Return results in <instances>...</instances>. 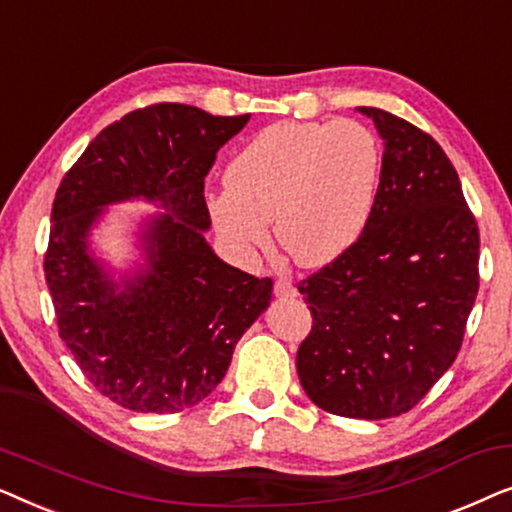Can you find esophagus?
Returning a JSON list of instances; mask_svg holds the SVG:
<instances>
[{
	"label": "esophagus",
	"mask_w": 512,
	"mask_h": 512,
	"mask_svg": "<svg viewBox=\"0 0 512 512\" xmlns=\"http://www.w3.org/2000/svg\"><path fill=\"white\" fill-rule=\"evenodd\" d=\"M275 296L277 298H291V296H296V286H293L289 279H284V277H279V279H275Z\"/></svg>",
	"instance_id": "1"
}]
</instances>
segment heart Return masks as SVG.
<instances>
[{
	"mask_svg": "<svg viewBox=\"0 0 512 512\" xmlns=\"http://www.w3.org/2000/svg\"><path fill=\"white\" fill-rule=\"evenodd\" d=\"M382 151L356 121L275 123L233 158L226 184L207 198L221 240L249 256L270 244L307 268L335 261L366 230L380 186Z\"/></svg>",
	"mask_w": 512,
	"mask_h": 512,
	"instance_id": "obj_1",
	"label": "heart"
}]
</instances>
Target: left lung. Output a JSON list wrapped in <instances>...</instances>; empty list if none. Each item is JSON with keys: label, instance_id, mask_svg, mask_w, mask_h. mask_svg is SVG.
Listing matches in <instances>:
<instances>
[{"label": "left lung", "instance_id": "8db88e82", "mask_svg": "<svg viewBox=\"0 0 512 512\" xmlns=\"http://www.w3.org/2000/svg\"><path fill=\"white\" fill-rule=\"evenodd\" d=\"M359 111L384 139L377 200L354 247L298 284L312 331L296 366L321 410L387 419L415 408L457 359L480 233L436 139L389 111Z\"/></svg>", "mask_w": 512, "mask_h": 512}]
</instances>
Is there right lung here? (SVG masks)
<instances>
[{"mask_svg": "<svg viewBox=\"0 0 512 512\" xmlns=\"http://www.w3.org/2000/svg\"><path fill=\"white\" fill-rule=\"evenodd\" d=\"M251 114L212 116L160 102L97 135L60 181L44 254L58 333L86 380L121 408L172 415L223 380L242 333L272 296V279L223 263L205 242V177ZM158 199L145 234L150 268L116 292L87 254L104 204Z\"/></svg>", "mask_w": 512, "mask_h": 512, "instance_id": "right-lung-1", "label": "right lung"}]
</instances>
